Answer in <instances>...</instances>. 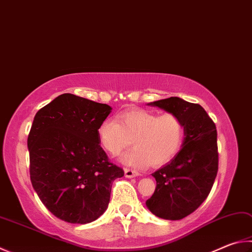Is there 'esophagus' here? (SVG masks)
Returning <instances> with one entry per match:
<instances>
[{
	"label": "esophagus",
	"instance_id": "obj_1",
	"mask_svg": "<svg viewBox=\"0 0 252 252\" xmlns=\"http://www.w3.org/2000/svg\"><path fill=\"white\" fill-rule=\"evenodd\" d=\"M125 175L127 178L135 177V176L139 175V172L135 171V170H132V168H125Z\"/></svg>",
	"mask_w": 252,
	"mask_h": 252
}]
</instances>
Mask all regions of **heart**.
I'll list each match as a JSON object with an SVG mask.
<instances>
[{"label":"heart","instance_id":"heart-1","mask_svg":"<svg viewBox=\"0 0 252 252\" xmlns=\"http://www.w3.org/2000/svg\"><path fill=\"white\" fill-rule=\"evenodd\" d=\"M99 144L111 157L130 148L121 161L126 165L159 167L180 153L185 139V126L175 113L132 109L122 111L116 120L107 119L97 129Z\"/></svg>","mask_w":252,"mask_h":252}]
</instances>
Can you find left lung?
<instances>
[{
	"mask_svg": "<svg viewBox=\"0 0 252 252\" xmlns=\"http://www.w3.org/2000/svg\"><path fill=\"white\" fill-rule=\"evenodd\" d=\"M149 104L177 114L185 126L180 153L152 174L157 187L145 203L155 216L180 220L202 205L214 185L218 172L216 126L202 106L178 97Z\"/></svg>",
	"mask_w": 252,
	"mask_h": 252,
	"instance_id": "left-lung-1",
	"label": "left lung"
}]
</instances>
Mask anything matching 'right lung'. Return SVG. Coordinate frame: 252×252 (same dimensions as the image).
I'll list each match as a JSON object with an SVG mask.
<instances>
[{
    "mask_svg": "<svg viewBox=\"0 0 252 252\" xmlns=\"http://www.w3.org/2000/svg\"><path fill=\"white\" fill-rule=\"evenodd\" d=\"M110 112L106 103L63 94L36 113L27 139L31 182L62 220L99 218L110 202L112 182L125 175L98 141V126Z\"/></svg>",
    "mask_w": 252,
    "mask_h": 252,
    "instance_id": "1",
    "label": "right lung"
}]
</instances>
